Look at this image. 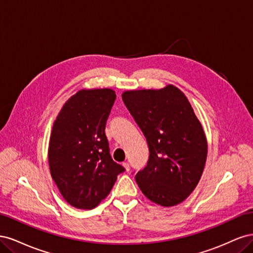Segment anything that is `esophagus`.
I'll list each match as a JSON object with an SVG mask.
<instances>
[{"instance_id":"esophagus-1","label":"esophagus","mask_w":253,"mask_h":253,"mask_svg":"<svg viewBox=\"0 0 253 253\" xmlns=\"http://www.w3.org/2000/svg\"><path fill=\"white\" fill-rule=\"evenodd\" d=\"M122 166H124L125 170H126V172H128V171H129V165H128L127 163H124V164H122Z\"/></svg>"}]
</instances>
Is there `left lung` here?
I'll use <instances>...</instances> for the list:
<instances>
[{"label":"left lung","mask_w":253,"mask_h":253,"mask_svg":"<svg viewBox=\"0 0 253 253\" xmlns=\"http://www.w3.org/2000/svg\"><path fill=\"white\" fill-rule=\"evenodd\" d=\"M149 145L148 165L136 174L139 189L163 207L183 202L200 181L208 154L201 121L188 98L172 84L122 93Z\"/></svg>","instance_id":"obj_1"}]
</instances>
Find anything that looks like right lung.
<instances>
[{"label":"right lung","mask_w":253,"mask_h":253,"mask_svg":"<svg viewBox=\"0 0 253 253\" xmlns=\"http://www.w3.org/2000/svg\"><path fill=\"white\" fill-rule=\"evenodd\" d=\"M115 99L112 88H83L64 103L53 122L50 174L61 195L77 209L97 207L125 171L112 159L104 132Z\"/></svg>","instance_id":"1"}]
</instances>
